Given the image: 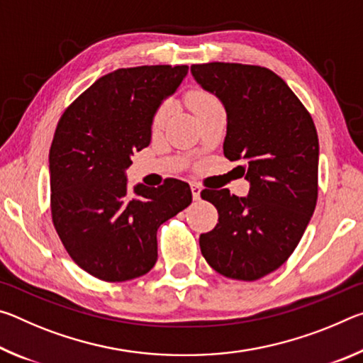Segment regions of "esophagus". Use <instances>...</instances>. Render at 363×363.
Listing matches in <instances>:
<instances>
[{
    "mask_svg": "<svg viewBox=\"0 0 363 363\" xmlns=\"http://www.w3.org/2000/svg\"><path fill=\"white\" fill-rule=\"evenodd\" d=\"M190 190H192V196L194 200H200V192H201V187L199 186V184H190Z\"/></svg>",
    "mask_w": 363,
    "mask_h": 363,
    "instance_id": "esophagus-1",
    "label": "esophagus"
}]
</instances>
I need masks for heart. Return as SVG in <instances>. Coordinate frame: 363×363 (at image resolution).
Segmentation results:
<instances>
[{"label": "heart", "instance_id": "obj_1", "mask_svg": "<svg viewBox=\"0 0 363 363\" xmlns=\"http://www.w3.org/2000/svg\"><path fill=\"white\" fill-rule=\"evenodd\" d=\"M210 101H214V99H213L210 94L203 93V91H190V93L187 94V104H189V107L194 110V112H195L196 108L201 107V106H205V104L210 102ZM167 116H168V107H162L157 112V115H155L153 125L162 126L163 121L167 120Z\"/></svg>", "mask_w": 363, "mask_h": 363}]
</instances>
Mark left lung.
Returning a JSON list of instances; mask_svg holds the SVG:
<instances>
[{"instance_id":"obj_1","label":"left lung","mask_w":363,"mask_h":363,"mask_svg":"<svg viewBox=\"0 0 363 363\" xmlns=\"http://www.w3.org/2000/svg\"><path fill=\"white\" fill-rule=\"evenodd\" d=\"M227 113L224 155L240 162L247 196L201 190L219 219L201 233L206 262L229 279L257 280L298 247L317 203L318 138L312 116L266 67L210 62L190 67Z\"/></svg>"}]
</instances>
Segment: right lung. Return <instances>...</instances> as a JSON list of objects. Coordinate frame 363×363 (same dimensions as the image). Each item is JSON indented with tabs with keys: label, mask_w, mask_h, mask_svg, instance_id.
Here are the masks:
<instances>
[{
	"label": "right lung",
	"mask_w": 363,
	"mask_h": 363,
	"mask_svg": "<svg viewBox=\"0 0 363 363\" xmlns=\"http://www.w3.org/2000/svg\"><path fill=\"white\" fill-rule=\"evenodd\" d=\"M187 65H143L107 73L57 123L49 150L52 223L86 272L125 281L157 262V230L192 203L187 182L128 190L131 155L150 144L152 123Z\"/></svg>",
	"instance_id": "right-lung-1"
}]
</instances>
